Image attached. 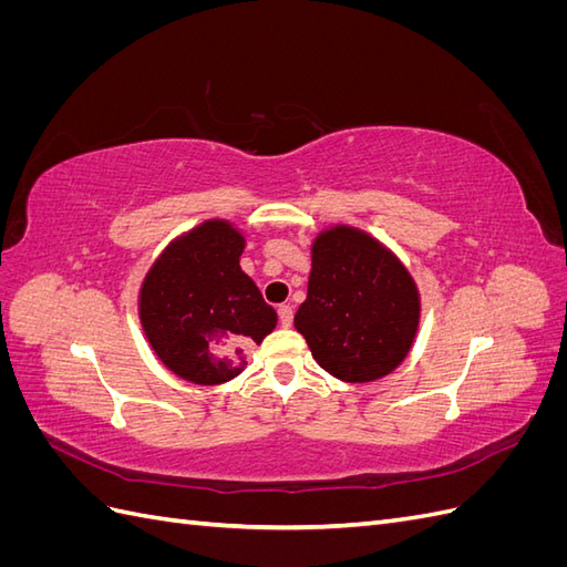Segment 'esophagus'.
Instances as JSON below:
<instances>
[{
	"mask_svg": "<svg viewBox=\"0 0 567 567\" xmlns=\"http://www.w3.org/2000/svg\"><path fill=\"white\" fill-rule=\"evenodd\" d=\"M279 321H281L284 329H288V326L293 323V307H290V305H281V307H279Z\"/></svg>",
	"mask_w": 567,
	"mask_h": 567,
	"instance_id": "esophagus-1",
	"label": "esophagus"
}]
</instances>
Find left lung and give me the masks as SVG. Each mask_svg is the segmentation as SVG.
<instances>
[{
	"label": "left lung",
	"instance_id": "1",
	"mask_svg": "<svg viewBox=\"0 0 567 567\" xmlns=\"http://www.w3.org/2000/svg\"><path fill=\"white\" fill-rule=\"evenodd\" d=\"M296 329L333 379L371 383L414 348L421 293L404 262L369 231L333 225L312 241L307 300Z\"/></svg>",
	"mask_w": 567,
	"mask_h": 567
}]
</instances>
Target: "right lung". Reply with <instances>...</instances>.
Returning <instances> with one entry per match:
<instances>
[{
	"instance_id": "add662e5",
	"label": "right lung",
	"mask_w": 567,
	"mask_h": 567,
	"mask_svg": "<svg viewBox=\"0 0 567 567\" xmlns=\"http://www.w3.org/2000/svg\"><path fill=\"white\" fill-rule=\"evenodd\" d=\"M246 234L205 219L169 241L140 288V321L167 371L221 385L246 369V350L277 329V312L241 269Z\"/></svg>"
}]
</instances>
